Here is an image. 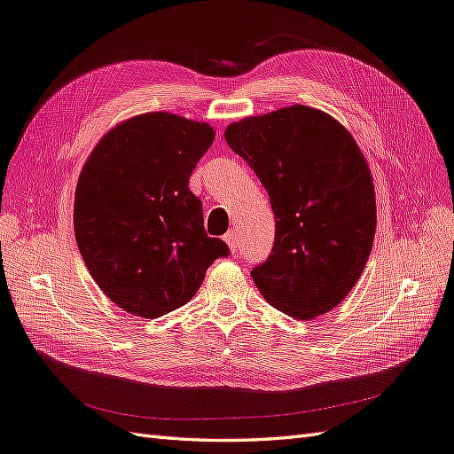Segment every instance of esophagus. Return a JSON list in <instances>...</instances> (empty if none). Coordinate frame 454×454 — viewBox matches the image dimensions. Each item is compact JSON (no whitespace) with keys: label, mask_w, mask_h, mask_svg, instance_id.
Instances as JSON below:
<instances>
[{"label":"esophagus","mask_w":454,"mask_h":454,"mask_svg":"<svg viewBox=\"0 0 454 454\" xmlns=\"http://www.w3.org/2000/svg\"><path fill=\"white\" fill-rule=\"evenodd\" d=\"M225 242H227V247H229L231 254H237V252H239V242H237V235L233 233V231H231V233L225 235Z\"/></svg>","instance_id":"1"}]
</instances>
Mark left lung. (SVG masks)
I'll return each instance as SVG.
<instances>
[{"mask_svg": "<svg viewBox=\"0 0 454 454\" xmlns=\"http://www.w3.org/2000/svg\"><path fill=\"white\" fill-rule=\"evenodd\" d=\"M225 140L270 194L275 245L252 279L294 319L333 310L366 265L378 215L366 158L335 117L308 106L245 117Z\"/></svg>", "mask_w": 454, "mask_h": 454, "instance_id": "8db88e82", "label": "left lung"}]
</instances>
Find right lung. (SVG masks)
Instances as JSON below:
<instances>
[{
  "mask_svg": "<svg viewBox=\"0 0 454 454\" xmlns=\"http://www.w3.org/2000/svg\"><path fill=\"white\" fill-rule=\"evenodd\" d=\"M215 130L168 112L130 117L99 138L74 192V237L92 279L138 317H160L200 289L229 254L204 231L189 179Z\"/></svg>",
  "mask_w": 454,
  "mask_h": 454,
  "instance_id": "right-lung-1",
  "label": "right lung"
}]
</instances>
